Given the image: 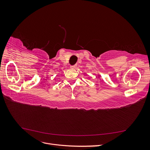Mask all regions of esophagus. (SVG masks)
<instances>
[{
  "label": "esophagus",
  "instance_id": "obj_1",
  "mask_svg": "<svg viewBox=\"0 0 150 150\" xmlns=\"http://www.w3.org/2000/svg\"><path fill=\"white\" fill-rule=\"evenodd\" d=\"M71 69H75V68L76 67V65H74V66H71V67H70Z\"/></svg>",
  "mask_w": 150,
  "mask_h": 150
}]
</instances>
